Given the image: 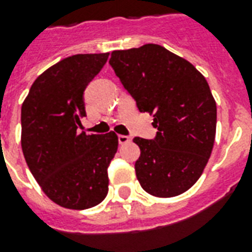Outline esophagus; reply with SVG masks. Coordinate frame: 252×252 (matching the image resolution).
<instances>
[{
  "label": "esophagus",
  "instance_id": "esophagus-1",
  "mask_svg": "<svg viewBox=\"0 0 252 252\" xmlns=\"http://www.w3.org/2000/svg\"><path fill=\"white\" fill-rule=\"evenodd\" d=\"M131 142V137L126 136V135H119V143L120 144H126V143Z\"/></svg>",
  "mask_w": 252,
  "mask_h": 252
}]
</instances>
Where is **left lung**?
<instances>
[{
  "label": "left lung",
  "mask_w": 252,
  "mask_h": 252,
  "mask_svg": "<svg viewBox=\"0 0 252 252\" xmlns=\"http://www.w3.org/2000/svg\"><path fill=\"white\" fill-rule=\"evenodd\" d=\"M109 63L158 128L153 140L133 139L140 148L137 181L155 197L185 193L202 174L216 136V101L205 77L158 44L113 51Z\"/></svg>",
  "instance_id": "1"
}]
</instances>
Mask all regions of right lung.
I'll list each match as a JSON object with an SVG mask.
<instances>
[{
  "instance_id": "obj_1",
  "label": "right lung",
  "mask_w": 252,
  "mask_h": 252,
  "mask_svg": "<svg viewBox=\"0 0 252 252\" xmlns=\"http://www.w3.org/2000/svg\"><path fill=\"white\" fill-rule=\"evenodd\" d=\"M109 54H78L36 78L21 106V148L44 194L58 205L82 211L108 194V166L119 137L79 132L86 116L83 92Z\"/></svg>"
}]
</instances>
